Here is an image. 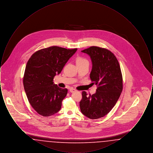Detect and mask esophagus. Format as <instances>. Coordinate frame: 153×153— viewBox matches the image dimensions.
I'll use <instances>...</instances> for the list:
<instances>
[{
  "mask_svg": "<svg viewBox=\"0 0 153 153\" xmlns=\"http://www.w3.org/2000/svg\"><path fill=\"white\" fill-rule=\"evenodd\" d=\"M69 91H70V92H72H72H75L76 90L75 89H74V88H71V89H69Z\"/></svg>",
  "mask_w": 153,
  "mask_h": 153,
  "instance_id": "obj_1",
  "label": "esophagus"
}]
</instances>
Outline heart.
Segmentation results:
<instances>
[{"mask_svg": "<svg viewBox=\"0 0 153 153\" xmlns=\"http://www.w3.org/2000/svg\"><path fill=\"white\" fill-rule=\"evenodd\" d=\"M76 63L77 65H84L85 64L88 63L87 59L83 57H78L76 59Z\"/></svg>", "mask_w": 153, "mask_h": 153, "instance_id": "1", "label": "heart"}]
</instances>
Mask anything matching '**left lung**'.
I'll return each mask as SVG.
<instances>
[{
  "instance_id": "1",
  "label": "left lung",
  "mask_w": 153,
  "mask_h": 153,
  "mask_svg": "<svg viewBox=\"0 0 153 153\" xmlns=\"http://www.w3.org/2000/svg\"><path fill=\"white\" fill-rule=\"evenodd\" d=\"M81 51L91 58L90 78L97 88L92 95L82 92L80 109L85 117L96 119L108 114L116 104L123 89L122 74L117 57L109 50L91 46Z\"/></svg>"
}]
</instances>
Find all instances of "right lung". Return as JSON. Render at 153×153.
I'll return each mask as SVG.
<instances>
[{
    "label": "right lung",
    "instance_id": "right-lung-1",
    "mask_svg": "<svg viewBox=\"0 0 153 153\" xmlns=\"http://www.w3.org/2000/svg\"><path fill=\"white\" fill-rule=\"evenodd\" d=\"M77 50L51 46L35 52L27 61L24 88L30 105L39 115L50 117L61 109L68 89L58 87L53 79Z\"/></svg>",
    "mask_w": 153,
    "mask_h": 153
}]
</instances>
